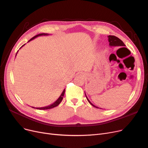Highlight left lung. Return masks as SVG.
Masks as SVG:
<instances>
[{
	"label": "left lung",
	"mask_w": 148,
	"mask_h": 148,
	"mask_svg": "<svg viewBox=\"0 0 148 148\" xmlns=\"http://www.w3.org/2000/svg\"><path fill=\"white\" fill-rule=\"evenodd\" d=\"M108 42H109V45L110 47H125V45L124 44V43L122 42V41H121L119 38H118V37H116L115 36H113V35H108ZM124 48V47H123ZM85 93V92H84ZM85 95H86V94H85ZM86 97L88 101V102L92 106H94L96 108H99V107L95 106V105L93 104L89 100L88 98L87 97L86 95ZM103 109V108H102Z\"/></svg>",
	"instance_id": "obj_1"
}]
</instances>
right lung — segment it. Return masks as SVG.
<instances>
[{
	"instance_id": "add662e5",
	"label": "right lung",
	"mask_w": 148,
	"mask_h": 148,
	"mask_svg": "<svg viewBox=\"0 0 148 148\" xmlns=\"http://www.w3.org/2000/svg\"><path fill=\"white\" fill-rule=\"evenodd\" d=\"M49 35V34H44V33H43V34H38V35H35V36H34L33 38H31L30 40L28 42H29V41H30L33 40L34 39L36 38V37H38V36H45V35ZM25 45V44L23 45L21 47H20V49L23 46H24ZM17 53H18V51L17 52ZM17 54H16V55H17ZM16 55H15V56H16ZM65 92V89H64V90H63V92H62L61 95H60V97L58 98V99L55 102L53 103V104H50V106H45V107H32V108H36V109H39V110H47V109H50V108H52L58 106V105L61 103V101H62V99H63V97H64V96Z\"/></svg>"
}]
</instances>
